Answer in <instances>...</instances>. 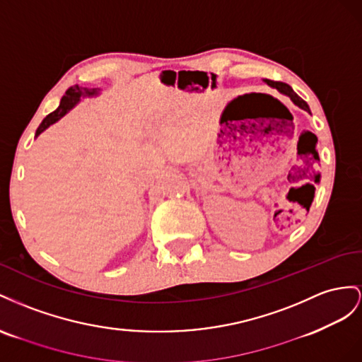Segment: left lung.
I'll return each instance as SVG.
<instances>
[{"label": "left lung", "mask_w": 362, "mask_h": 362, "mask_svg": "<svg viewBox=\"0 0 362 362\" xmlns=\"http://www.w3.org/2000/svg\"><path fill=\"white\" fill-rule=\"evenodd\" d=\"M264 81H265V83H267L268 86H272V88L277 89L279 92H281V94H284V95H286V97H290L291 101L294 103L296 106H298V107L306 110V112H311V110H309V106L306 105V101H303L300 97H298L290 85L282 83V81H273V80H267V78H265Z\"/></svg>", "instance_id": "left-lung-1"}]
</instances>
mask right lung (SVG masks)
<instances>
[{
	"label": "right lung",
	"instance_id": "add662e5",
	"mask_svg": "<svg viewBox=\"0 0 362 362\" xmlns=\"http://www.w3.org/2000/svg\"><path fill=\"white\" fill-rule=\"evenodd\" d=\"M98 94H100V89H98V88H92V89H89V88H78V86L69 88V89L66 90V94H65L64 97H62L59 107H57L54 112H51L49 115H47V118H45L42 122H40V126H39L37 130H36V138H37L44 130H47V129L51 126V124H54V122H57L62 117H65L66 113H68L72 107H74L81 98H85V97H95V95H98Z\"/></svg>",
	"mask_w": 362,
	"mask_h": 362
}]
</instances>
